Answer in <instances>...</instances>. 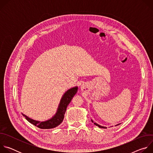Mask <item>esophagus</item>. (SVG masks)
Here are the masks:
<instances>
[{
  "mask_svg": "<svg viewBox=\"0 0 153 153\" xmlns=\"http://www.w3.org/2000/svg\"><path fill=\"white\" fill-rule=\"evenodd\" d=\"M81 90H82V91H83L84 88H83V87H81Z\"/></svg>",
  "mask_w": 153,
  "mask_h": 153,
  "instance_id": "esophagus-1",
  "label": "esophagus"
}]
</instances>
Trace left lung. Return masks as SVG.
Returning <instances> with one entry per match:
<instances>
[{
	"mask_svg": "<svg viewBox=\"0 0 153 153\" xmlns=\"http://www.w3.org/2000/svg\"><path fill=\"white\" fill-rule=\"evenodd\" d=\"M91 122H93V123H94L93 120H91ZM94 124L95 125H96V126H99V128H106V127H105V126H100V125H98V124H97V123H94ZM120 125V123H119V124H117V125H116V126H117V125Z\"/></svg>",
	"mask_w": 153,
	"mask_h": 153,
	"instance_id": "8db88e82",
	"label": "left lung"
}]
</instances>
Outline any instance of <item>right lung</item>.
<instances>
[{
    "instance_id": "1",
    "label": "right lung",
    "mask_w": 153,
    "mask_h": 153,
    "mask_svg": "<svg viewBox=\"0 0 153 153\" xmlns=\"http://www.w3.org/2000/svg\"><path fill=\"white\" fill-rule=\"evenodd\" d=\"M78 87L75 86L67 90L63 95L56 114L51 119L44 122H40L30 119L28 116L22 114L25 119L40 129H51L59 125L64 119V114L66 112L67 108L71 101V99L76 94Z\"/></svg>"
}]
</instances>
